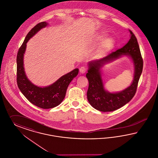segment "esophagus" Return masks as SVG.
<instances>
[{"instance_id": "34e87169", "label": "esophagus", "mask_w": 158, "mask_h": 158, "mask_svg": "<svg viewBox=\"0 0 158 158\" xmlns=\"http://www.w3.org/2000/svg\"><path fill=\"white\" fill-rule=\"evenodd\" d=\"M79 71H80V72H81V73H85V72H87V69H86V68H85V66H82V67L80 68Z\"/></svg>"}]
</instances>
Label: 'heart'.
Returning <instances> with one entry per match:
<instances>
[{
	"instance_id": "b5f03b06",
	"label": "heart",
	"mask_w": 158,
	"mask_h": 158,
	"mask_svg": "<svg viewBox=\"0 0 158 158\" xmlns=\"http://www.w3.org/2000/svg\"><path fill=\"white\" fill-rule=\"evenodd\" d=\"M103 35H102V37H103ZM114 44V40H113L112 39L109 38V39H106V40L105 41V44H105V48L109 49V48H112V47L113 46Z\"/></svg>"
}]
</instances>
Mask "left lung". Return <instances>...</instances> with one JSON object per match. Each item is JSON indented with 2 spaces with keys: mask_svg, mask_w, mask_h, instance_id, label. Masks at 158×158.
<instances>
[{
  "mask_svg": "<svg viewBox=\"0 0 158 158\" xmlns=\"http://www.w3.org/2000/svg\"><path fill=\"white\" fill-rule=\"evenodd\" d=\"M131 39L124 46L98 60L89 63L86 77L89 81L87 98L92 107L102 112H112L122 107L130 101L135 95L140 76L143 69V59L137 39L131 30ZM122 54H128L135 64V75L131 85L119 93L111 94L104 89L99 72L100 68L105 63L118 58Z\"/></svg>",
  "mask_w": 158,
  "mask_h": 158,
  "instance_id": "8db88e82",
  "label": "left lung"
}]
</instances>
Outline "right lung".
Here are the masks:
<instances>
[{
	"label": "right lung",
	"instance_id": "add662e5",
	"mask_svg": "<svg viewBox=\"0 0 158 158\" xmlns=\"http://www.w3.org/2000/svg\"><path fill=\"white\" fill-rule=\"evenodd\" d=\"M48 23L42 22L32 28L20 47L16 58V80L18 88L29 101L42 109L53 108L60 104L65 97L70 83L77 75L79 72L78 69H75L62 76L51 86L45 88L38 87L28 80L23 68V55L25 52L26 43L39 30L46 27Z\"/></svg>",
	"mask_w": 158,
	"mask_h": 158
}]
</instances>
